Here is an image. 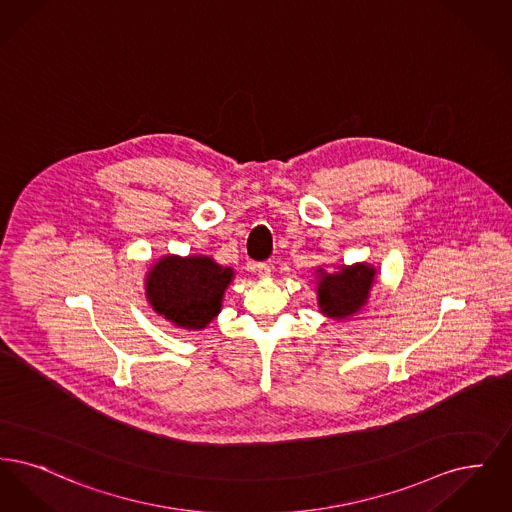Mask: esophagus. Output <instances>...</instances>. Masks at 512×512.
I'll return each instance as SVG.
<instances>
[{"label":"esophagus","mask_w":512,"mask_h":512,"mask_svg":"<svg viewBox=\"0 0 512 512\" xmlns=\"http://www.w3.org/2000/svg\"><path fill=\"white\" fill-rule=\"evenodd\" d=\"M255 270L259 272V276H263V278H265V276L270 274V270H272V268H270L268 263H257V265H255Z\"/></svg>","instance_id":"obj_1"}]
</instances>
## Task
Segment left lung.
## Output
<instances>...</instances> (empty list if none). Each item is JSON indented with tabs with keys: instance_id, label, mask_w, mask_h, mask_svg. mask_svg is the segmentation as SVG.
I'll list each match as a JSON object with an SVG mask.
<instances>
[{
	"instance_id": "8db88e82",
	"label": "left lung",
	"mask_w": 512,
	"mask_h": 512,
	"mask_svg": "<svg viewBox=\"0 0 512 512\" xmlns=\"http://www.w3.org/2000/svg\"><path fill=\"white\" fill-rule=\"evenodd\" d=\"M317 299L320 311L326 317L345 320L365 307L374 284L376 268L357 263L343 267L328 274L324 268H318Z\"/></svg>"
}]
</instances>
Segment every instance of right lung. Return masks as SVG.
<instances>
[{
    "mask_svg": "<svg viewBox=\"0 0 512 512\" xmlns=\"http://www.w3.org/2000/svg\"><path fill=\"white\" fill-rule=\"evenodd\" d=\"M234 270L205 255H167L146 274V295L157 315L184 330H203L222 307Z\"/></svg>",
    "mask_w": 512,
    "mask_h": 512,
    "instance_id": "1",
    "label": "right lung"
}]
</instances>
